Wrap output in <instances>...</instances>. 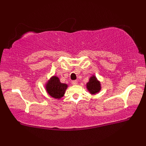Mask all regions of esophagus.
<instances>
[{
    "label": "esophagus",
    "mask_w": 146,
    "mask_h": 146,
    "mask_svg": "<svg viewBox=\"0 0 146 146\" xmlns=\"http://www.w3.org/2000/svg\"><path fill=\"white\" fill-rule=\"evenodd\" d=\"M71 84L73 85H76L78 84V81H77V80H73V81L71 82Z\"/></svg>",
    "instance_id": "1"
}]
</instances>
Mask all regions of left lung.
I'll return each instance as SVG.
<instances>
[{"mask_svg":"<svg viewBox=\"0 0 146 146\" xmlns=\"http://www.w3.org/2000/svg\"><path fill=\"white\" fill-rule=\"evenodd\" d=\"M86 88L91 94H95L101 90L100 83L98 81L95 76H92L86 83Z\"/></svg>","mask_w":146,"mask_h":146,"instance_id":"1","label":"left lung"}]
</instances>
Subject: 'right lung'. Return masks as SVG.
Instances as JSON below:
<instances>
[{
    "mask_svg": "<svg viewBox=\"0 0 146 146\" xmlns=\"http://www.w3.org/2000/svg\"><path fill=\"white\" fill-rule=\"evenodd\" d=\"M68 85L60 82L57 76H52L46 85V89L48 94L54 98L60 99L63 95Z\"/></svg>",
    "mask_w": 146,
    "mask_h": 146,
    "instance_id": "obj_1",
    "label": "right lung"
}]
</instances>
